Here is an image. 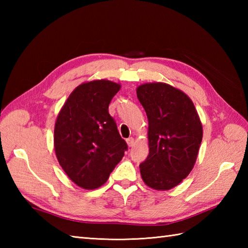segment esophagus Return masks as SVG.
Returning a JSON list of instances; mask_svg holds the SVG:
<instances>
[{
    "mask_svg": "<svg viewBox=\"0 0 248 248\" xmlns=\"http://www.w3.org/2000/svg\"><path fill=\"white\" fill-rule=\"evenodd\" d=\"M127 144H128L129 147H132L134 145V139L133 138H129L127 140Z\"/></svg>",
    "mask_w": 248,
    "mask_h": 248,
    "instance_id": "1",
    "label": "esophagus"
}]
</instances>
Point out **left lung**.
<instances>
[{
    "mask_svg": "<svg viewBox=\"0 0 248 248\" xmlns=\"http://www.w3.org/2000/svg\"><path fill=\"white\" fill-rule=\"evenodd\" d=\"M148 118L149 155L140 175L151 188L164 191L188 176L202 140V125L186 93L165 83H146L136 89Z\"/></svg>",
    "mask_w": 248,
    "mask_h": 248,
    "instance_id": "1",
    "label": "left lung"
}]
</instances>
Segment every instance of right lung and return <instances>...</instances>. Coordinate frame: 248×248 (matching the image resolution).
I'll list each match as a JSON object with an SVG mask.
<instances>
[{
	"instance_id": "add662e5",
	"label": "right lung",
	"mask_w": 248,
	"mask_h": 248,
	"mask_svg": "<svg viewBox=\"0 0 248 248\" xmlns=\"http://www.w3.org/2000/svg\"><path fill=\"white\" fill-rule=\"evenodd\" d=\"M120 85L108 80L83 83L62 105L54 128V149L60 165L77 186L94 189L128 150L108 105Z\"/></svg>"
}]
</instances>
